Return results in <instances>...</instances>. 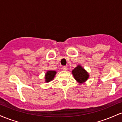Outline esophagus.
<instances>
[{
    "instance_id": "1",
    "label": "esophagus",
    "mask_w": 122,
    "mask_h": 122,
    "mask_svg": "<svg viewBox=\"0 0 122 122\" xmlns=\"http://www.w3.org/2000/svg\"><path fill=\"white\" fill-rule=\"evenodd\" d=\"M62 69L64 70V71H66V70L68 69V67H67L66 66H63Z\"/></svg>"
}]
</instances>
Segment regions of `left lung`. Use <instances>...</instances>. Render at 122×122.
I'll return each mask as SVG.
<instances>
[{
	"instance_id": "left-lung-1",
	"label": "left lung",
	"mask_w": 122,
	"mask_h": 122,
	"mask_svg": "<svg viewBox=\"0 0 122 122\" xmlns=\"http://www.w3.org/2000/svg\"><path fill=\"white\" fill-rule=\"evenodd\" d=\"M72 74L75 79L79 82H85L89 77V75L81 66H77L72 71Z\"/></svg>"
}]
</instances>
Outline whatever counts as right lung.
Here are the masks:
<instances>
[{"label":"right lung","mask_w":122,"mask_h":122,"mask_svg":"<svg viewBox=\"0 0 122 122\" xmlns=\"http://www.w3.org/2000/svg\"><path fill=\"white\" fill-rule=\"evenodd\" d=\"M56 74V71H47L45 75L46 82H49L54 79V76Z\"/></svg>","instance_id":"right-lung-1"}]
</instances>
